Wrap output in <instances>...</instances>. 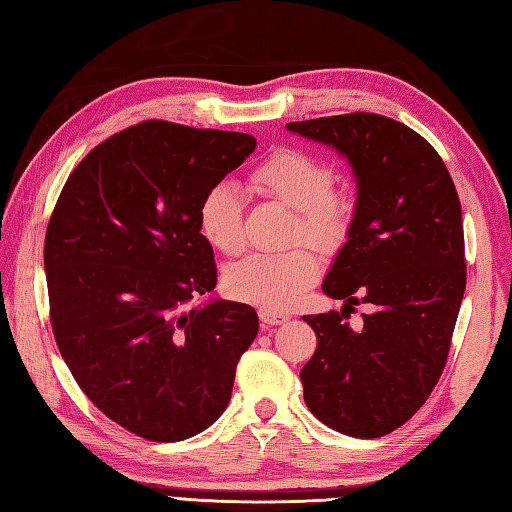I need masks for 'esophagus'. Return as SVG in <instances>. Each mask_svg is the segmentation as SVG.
Listing matches in <instances>:
<instances>
[{
    "instance_id": "1",
    "label": "esophagus",
    "mask_w": 512,
    "mask_h": 512,
    "mask_svg": "<svg viewBox=\"0 0 512 512\" xmlns=\"http://www.w3.org/2000/svg\"><path fill=\"white\" fill-rule=\"evenodd\" d=\"M258 316L263 320V325H269V327L283 325V322L289 320V316L283 314V311H274V309H260Z\"/></svg>"
}]
</instances>
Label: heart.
I'll return each mask as SVG.
<instances>
[{"label":"heart","mask_w":512,"mask_h":512,"mask_svg":"<svg viewBox=\"0 0 512 512\" xmlns=\"http://www.w3.org/2000/svg\"><path fill=\"white\" fill-rule=\"evenodd\" d=\"M333 170L318 156L300 148H278L249 174V187L263 198L294 210L289 241H307L333 252L349 238L356 203L349 192L336 190ZM198 229L216 252L236 256L245 247L243 201L236 187L216 183L198 203ZM320 276L316 254L296 247L287 254H254L225 274L227 294L249 305L291 309Z\"/></svg>","instance_id":"obj_1"}]
</instances>
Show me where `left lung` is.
Here are the masks:
<instances>
[{
	"label": "left lung",
	"instance_id": "obj_1",
	"mask_svg": "<svg viewBox=\"0 0 512 512\" xmlns=\"http://www.w3.org/2000/svg\"><path fill=\"white\" fill-rule=\"evenodd\" d=\"M336 148L358 181L356 216L322 291L340 311L305 316L318 347L302 367L322 424L382 437L429 400L451 349L466 289L460 196L442 156L409 125L373 112L287 123ZM369 304L363 325L346 318Z\"/></svg>",
	"mask_w": 512,
	"mask_h": 512
}]
</instances>
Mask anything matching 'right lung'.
Masks as SVG:
<instances>
[{"mask_svg":"<svg viewBox=\"0 0 512 512\" xmlns=\"http://www.w3.org/2000/svg\"><path fill=\"white\" fill-rule=\"evenodd\" d=\"M256 148L252 134L143 121L90 150L44 243L50 325L72 378L112 422L181 442L227 409L254 307L190 305L216 287L198 203Z\"/></svg>","mask_w":512,"mask_h":512,"instance_id":"add662e5","label":"right lung"}]
</instances>
